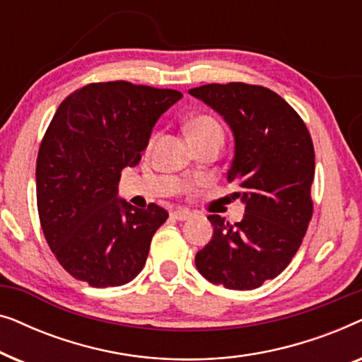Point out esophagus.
Listing matches in <instances>:
<instances>
[{"label":"esophagus","mask_w":362,"mask_h":362,"mask_svg":"<svg viewBox=\"0 0 362 362\" xmlns=\"http://www.w3.org/2000/svg\"><path fill=\"white\" fill-rule=\"evenodd\" d=\"M171 217H173V219H176V221H187V219H191V217H192V212L187 211V209H176V211L171 212Z\"/></svg>","instance_id":"1"}]
</instances>
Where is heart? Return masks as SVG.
Instances as JSON below:
<instances>
[{
  "label": "heart",
  "instance_id": "1",
  "mask_svg": "<svg viewBox=\"0 0 362 362\" xmlns=\"http://www.w3.org/2000/svg\"><path fill=\"white\" fill-rule=\"evenodd\" d=\"M187 138L191 140H206V138H219L224 140V130L221 123L211 115L192 117L186 125Z\"/></svg>",
  "mask_w": 362,
  "mask_h": 362
}]
</instances>
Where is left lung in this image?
I'll return each mask as SVG.
<instances>
[{
	"label": "left lung",
	"mask_w": 362,
	"mask_h": 362,
	"mask_svg": "<svg viewBox=\"0 0 362 362\" xmlns=\"http://www.w3.org/2000/svg\"><path fill=\"white\" fill-rule=\"evenodd\" d=\"M234 135L227 181L240 187L244 219L211 214L209 244L196 254L199 274L230 290H254L280 275L300 249L313 216L315 150L298 113L279 93L242 82L191 88Z\"/></svg>",
	"instance_id": "1"
}]
</instances>
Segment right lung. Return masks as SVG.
<instances>
[{"mask_svg":"<svg viewBox=\"0 0 362 362\" xmlns=\"http://www.w3.org/2000/svg\"><path fill=\"white\" fill-rule=\"evenodd\" d=\"M181 97L117 81L88 83L59 105L37 153L36 197L44 237L74 279L120 286L145 267L168 212L120 199L118 182L123 168L140 163L158 118Z\"/></svg>","mask_w":362,"mask_h":362,"instance_id":"add662e5","label":"right lung"}]
</instances>
